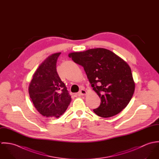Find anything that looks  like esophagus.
<instances>
[{
  "mask_svg": "<svg viewBox=\"0 0 159 159\" xmlns=\"http://www.w3.org/2000/svg\"><path fill=\"white\" fill-rule=\"evenodd\" d=\"M86 91H85L84 89H81L80 91H79V92L77 93L78 95H84L86 94Z\"/></svg>",
  "mask_w": 159,
  "mask_h": 159,
  "instance_id": "obj_1",
  "label": "esophagus"
}]
</instances>
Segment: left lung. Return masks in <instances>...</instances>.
<instances>
[{
    "instance_id": "1",
    "label": "left lung",
    "mask_w": 159,
    "mask_h": 159,
    "mask_svg": "<svg viewBox=\"0 0 159 159\" xmlns=\"http://www.w3.org/2000/svg\"><path fill=\"white\" fill-rule=\"evenodd\" d=\"M68 56L81 66L93 90L101 99L93 111L102 117L119 113L129 104L135 91V83L129 65L112 51L95 48L71 52Z\"/></svg>"
}]
</instances>
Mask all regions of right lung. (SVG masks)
I'll return each mask as SVG.
<instances>
[{
  "label": "right lung",
  "mask_w": 159,
  "mask_h": 159,
  "mask_svg": "<svg viewBox=\"0 0 159 159\" xmlns=\"http://www.w3.org/2000/svg\"><path fill=\"white\" fill-rule=\"evenodd\" d=\"M61 52L55 53L41 64L34 74L29 93L37 111L47 117H59L64 113L71 98L56 70Z\"/></svg>",
  "instance_id": "obj_1"
}]
</instances>
